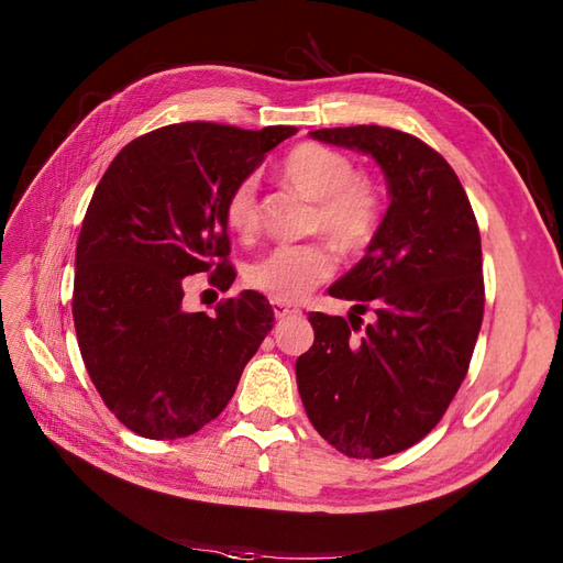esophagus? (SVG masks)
I'll return each instance as SVG.
<instances>
[{"label": "esophagus", "instance_id": "esophagus-1", "mask_svg": "<svg viewBox=\"0 0 563 563\" xmlns=\"http://www.w3.org/2000/svg\"><path fill=\"white\" fill-rule=\"evenodd\" d=\"M273 314L275 319H290V317H297L300 314V309L292 307V305H285V302H273Z\"/></svg>", "mask_w": 563, "mask_h": 563}]
</instances>
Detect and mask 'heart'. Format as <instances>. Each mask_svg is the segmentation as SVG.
<instances>
[{"label":"heart","mask_w":563,"mask_h":563,"mask_svg":"<svg viewBox=\"0 0 563 563\" xmlns=\"http://www.w3.org/2000/svg\"><path fill=\"white\" fill-rule=\"evenodd\" d=\"M283 176L302 196L314 200L309 220L312 232H324L343 254H357L373 244L385 218V196L373 178L357 174L349 154L305 142L285 157ZM224 220L232 232L242 236L258 230L256 178H242L230 190L224 200ZM333 268L336 258L327 244L278 246L251 263L246 283L275 302H297L331 278Z\"/></svg>","instance_id":"heart-1"}]
</instances>
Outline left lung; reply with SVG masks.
Segmentation results:
<instances>
[{
	"mask_svg": "<svg viewBox=\"0 0 563 563\" xmlns=\"http://www.w3.org/2000/svg\"><path fill=\"white\" fill-rule=\"evenodd\" d=\"M309 135L369 154L387 178L377 236L329 288L355 314H309L314 345L295 365L319 435L349 457L379 460L426 438L470 369L484 319L482 236L457 174L426 142L379 125Z\"/></svg>",
	"mask_w": 563,
	"mask_h": 563,
	"instance_id": "obj_1",
	"label": "left lung"
}]
</instances>
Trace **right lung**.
<instances>
[{
	"label": "right lung",
	"mask_w": 563,
	"mask_h": 563,
	"mask_svg": "<svg viewBox=\"0 0 563 563\" xmlns=\"http://www.w3.org/2000/svg\"><path fill=\"white\" fill-rule=\"evenodd\" d=\"M290 125H166L130 142L84 214L71 314L81 361L113 416L150 440L194 435L230 404L273 307L254 290L186 312L188 275L230 290L224 200Z\"/></svg>",
	"instance_id": "right-lung-1"
}]
</instances>
